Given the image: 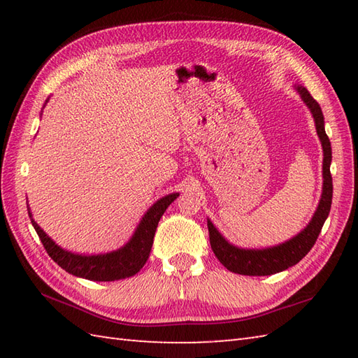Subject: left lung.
<instances>
[{"label": "left lung", "instance_id": "obj_1", "mask_svg": "<svg viewBox=\"0 0 358 358\" xmlns=\"http://www.w3.org/2000/svg\"><path fill=\"white\" fill-rule=\"evenodd\" d=\"M295 90L299 92L303 103L308 106L310 113H313L315 131L323 148L322 199L318 201V206L314 212V215L306 224L305 229L300 231L291 240L271 248L248 249L235 246L218 232L214 223L208 218L209 241L215 257L226 269H229L231 272L235 273H240V275H272V273L281 272L299 263L315 245L318 234H320L326 218L329 215L332 203V177L329 169L332 162V149L331 141L324 131V117L320 104L310 96L306 87L295 86Z\"/></svg>", "mask_w": 358, "mask_h": 358}]
</instances>
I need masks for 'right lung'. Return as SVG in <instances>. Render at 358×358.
<instances>
[{"label": "right lung", "instance_id": "1", "mask_svg": "<svg viewBox=\"0 0 358 358\" xmlns=\"http://www.w3.org/2000/svg\"><path fill=\"white\" fill-rule=\"evenodd\" d=\"M48 101L49 98L45 100V103ZM178 195V192L169 194L152 204L146 210V214L140 220V223L136 226L131 240H129L124 246H121L117 250H112V252L96 255L73 254L71 250H66L62 246H58L57 243L38 226V223L32 218V212H30L29 208L27 210L30 222H32V226L35 227L38 237H40L43 246L48 250L49 257L58 266H62L66 272L72 273L75 277H81L92 281H115L135 275V273L143 268L144 263L148 262L159 218L163 217L167 206H169Z\"/></svg>", "mask_w": 358, "mask_h": 358}]
</instances>
